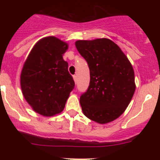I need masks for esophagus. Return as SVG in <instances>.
Instances as JSON below:
<instances>
[{
	"label": "esophagus",
	"mask_w": 160,
	"mask_h": 160,
	"mask_svg": "<svg viewBox=\"0 0 160 160\" xmlns=\"http://www.w3.org/2000/svg\"><path fill=\"white\" fill-rule=\"evenodd\" d=\"M72 78H73L74 82H75V83H77V76L73 75V76H72Z\"/></svg>",
	"instance_id": "34e87169"
}]
</instances>
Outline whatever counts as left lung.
<instances>
[{"label":"left lung","mask_w":160,"mask_h":160,"mask_svg":"<svg viewBox=\"0 0 160 160\" xmlns=\"http://www.w3.org/2000/svg\"><path fill=\"white\" fill-rule=\"evenodd\" d=\"M90 69V85L80 96L86 117L106 124L122 115L135 90V73L125 53L108 38L75 42Z\"/></svg>","instance_id":"left-lung-1"}]
</instances>
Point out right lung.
<instances>
[{"mask_svg":"<svg viewBox=\"0 0 160 160\" xmlns=\"http://www.w3.org/2000/svg\"><path fill=\"white\" fill-rule=\"evenodd\" d=\"M68 44L54 36L40 39L31 50L22 73L21 88L35 112L52 116L62 112L75 83L62 55Z\"/></svg>","mask_w":160,"mask_h":160,"instance_id":"obj_1","label":"right lung"}]
</instances>
